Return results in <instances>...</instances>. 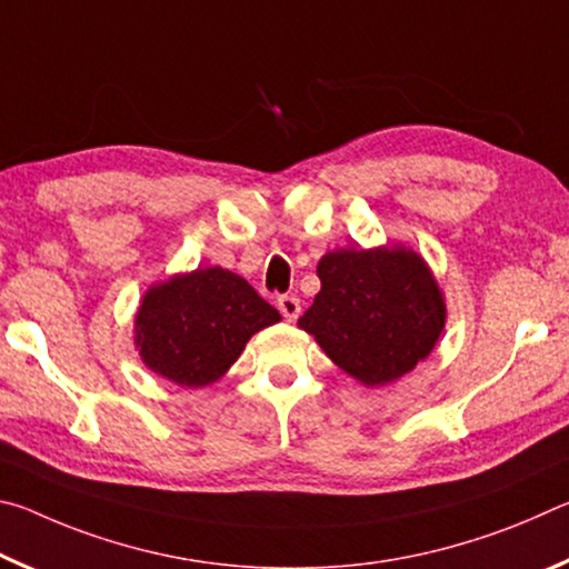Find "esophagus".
<instances>
[{
    "instance_id": "obj_1",
    "label": "esophagus",
    "mask_w": 569,
    "mask_h": 569,
    "mask_svg": "<svg viewBox=\"0 0 569 569\" xmlns=\"http://www.w3.org/2000/svg\"><path fill=\"white\" fill-rule=\"evenodd\" d=\"M278 311L283 313L286 321H296L301 313V301L296 296H281L278 298Z\"/></svg>"
}]
</instances>
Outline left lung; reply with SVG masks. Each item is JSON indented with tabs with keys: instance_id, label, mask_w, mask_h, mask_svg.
<instances>
[{
	"instance_id": "1",
	"label": "left lung",
	"mask_w": 569,
	"mask_h": 569,
	"mask_svg": "<svg viewBox=\"0 0 569 569\" xmlns=\"http://www.w3.org/2000/svg\"><path fill=\"white\" fill-rule=\"evenodd\" d=\"M316 273L321 291L298 329L366 389L401 379L435 351L447 303L413 248H336L321 256Z\"/></svg>"
}]
</instances>
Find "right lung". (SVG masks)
Segmentation results:
<instances>
[{"label": "right lung", "instance_id": "right-lung-1", "mask_svg": "<svg viewBox=\"0 0 569 569\" xmlns=\"http://www.w3.org/2000/svg\"><path fill=\"white\" fill-rule=\"evenodd\" d=\"M281 313L246 278L220 266L152 283L134 313V349L152 373L178 387L216 383L243 353L250 336Z\"/></svg>", "mask_w": 569, "mask_h": 569}]
</instances>
